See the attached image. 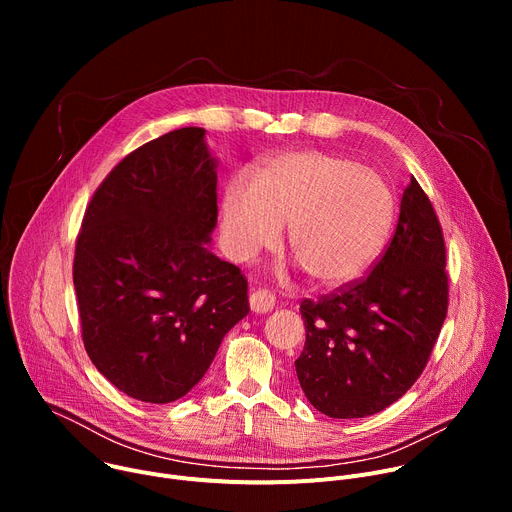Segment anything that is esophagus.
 Segmentation results:
<instances>
[{"label": "esophagus", "instance_id": "esophagus-1", "mask_svg": "<svg viewBox=\"0 0 512 512\" xmlns=\"http://www.w3.org/2000/svg\"><path fill=\"white\" fill-rule=\"evenodd\" d=\"M249 308L253 314H267L275 308V296L267 289H257L249 296Z\"/></svg>", "mask_w": 512, "mask_h": 512}]
</instances>
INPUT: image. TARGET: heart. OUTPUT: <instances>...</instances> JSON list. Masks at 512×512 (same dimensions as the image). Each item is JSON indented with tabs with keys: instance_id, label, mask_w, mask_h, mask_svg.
Wrapping results in <instances>:
<instances>
[{
	"instance_id": "obj_1",
	"label": "heart",
	"mask_w": 512,
	"mask_h": 512,
	"mask_svg": "<svg viewBox=\"0 0 512 512\" xmlns=\"http://www.w3.org/2000/svg\"><path fill=\"white\" fill-rule=\"evenodd\" d=\"M395 216L387 180L318 150L265 160L253 184L233 178L221 202V231L235 261H251L289 225V253L322 289L350 285L381 255Z\"/></svg>"
}]
</instances>
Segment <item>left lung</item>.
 I'll list each match as a JSON object with an SVG mask.
<instances>
[{
	"label": "left lung",
	"instance_id": "1",
	"mask_svg": "<svg viewBox=\"0 0 512 512\" xmlns=\"http://www.w3.org/2000/svg\"><path fill=\"white\" fill-rule=\"evenodd\" d=\"M446 245L415 178L405 188L389 249L360 283L300 308L306 344L300 387L328 417L383 411L423 373L448 312Z\"/></svg>",
	"mask_w": 512,
	"mask_h": 512
}]
</instances>
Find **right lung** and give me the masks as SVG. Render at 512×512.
Segmentation results:
<instances>
[{"label":"right lung","mask_w":512,"mask_h":512,"mask_svg":"<svg viewBox=\"0 0 512 512\" xmlns=\"http://www.w3.org/2000/svg\"><path fill=\"white\" fill-rule=\"evenodd\" d=\"M218 160L206 129L170 131L119 162L77 239L83 340L97 371L143 403H172L249 314L247 281L218 259Z\"/></svg>","instance_id":"add662e5"}]
</instances>
